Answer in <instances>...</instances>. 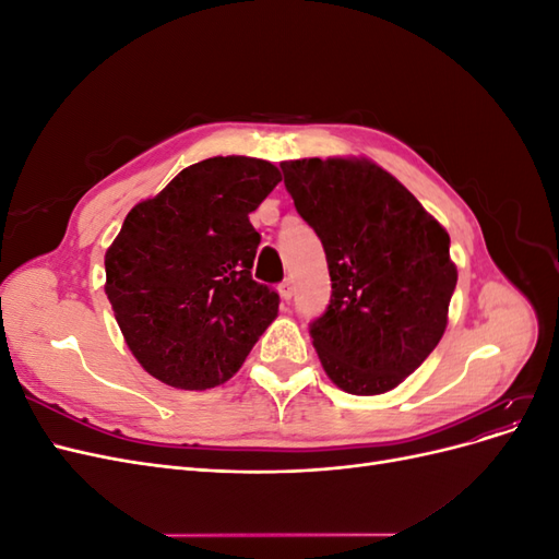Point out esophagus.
<instances>
[{"label":"esophagus","mask_w":559,"mask_h":559,"mask_svg":"<svg viewBox=\"0 0 559 559\" xmlns=\"http://www.w3.org/2000/svg\"><path fill=\"white\" fill-rule=\"evenodd\" d=\"M280 296H282V300H286V302H289V300L294 298V282H292V280H284V282L280 284Z\"/></svg>","instance_id":"obj_1"}]
</instances>
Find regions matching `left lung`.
Wrapping results in <instances>:
<instances>
[{
  "label": "left lung",
  "instance_id": "obj_1",
  "mask_svg": "<svg viewBox=\"0 0 559 559\" xmlns=\"http://www.w3.org/2000/svg\"><path fill=\"white\" fill-rule=\"evenodd\" d=\"M284 186L326 251L331 300L310 321L326 376L349 394H384L441 341L456 286L450 235L368 160H284Z\"/></svg>",
  "mask_w": 559,
  "mask_h": 559
}]
</instances>
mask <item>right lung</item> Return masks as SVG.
Returning <instances> with one entry per match:
<instances>
[{
    "mask_svg": "<svg viewBox=\"0 0 559 559\" xmlns=\"http://www.w3.org/2000/svg\"><path fill=\"white\" fill-rule=\"evenodd\" d=\"M280 179L267 160L216 156L126 216L105 257V292L134 359L156 380L226 382L277 317V292L251 280L261 235L249 214Z\"/></svg>",
    "mask_w": 559,
    "mask_h": 559,
    "instance_id": "1",
    "label": "right lung"
}]
</instances>
